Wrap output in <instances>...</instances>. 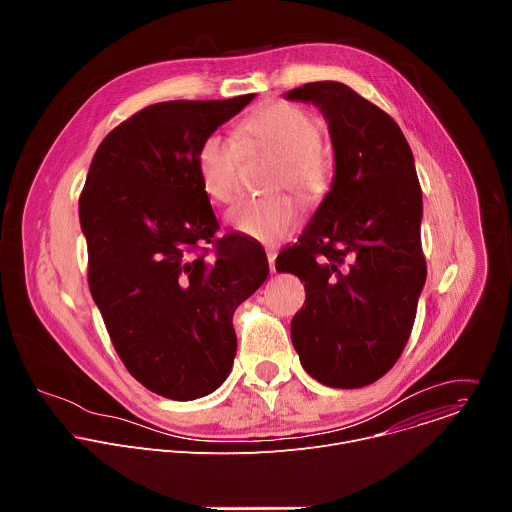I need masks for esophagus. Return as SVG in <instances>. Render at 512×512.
Here are the masks:
<instances>
[{
	"label": "esophagus",
	"instance_id": "obj_1",
	"mask_svg": "<svg viewBox=\"0 0 512 512\" xmlns=\"http://www.w3.org/2000/svg\"><path fill=\"white\" fill-rule=\"evenodd\" d=\"M275 257H277V253H275V251H267V261H269V269H271V273H275Z\"/></svg>",
	"mask_w": 512,
	"mask_h": 512
}]
</instances>
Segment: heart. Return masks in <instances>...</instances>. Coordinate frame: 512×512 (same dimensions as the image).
<instances>
[{
    "instance_id": "heart-1",
    "label": "heart",
    "mask_w": 512,
    "mask_h": 512,
    "mask_svg": "<svg viewBox=\"0 0 512 512\" xmlns=\"http://www.w3.org/2000/svg\"><path fill=\"white\" fill-rule=\"evenodd\" d=\"M241 135L281 156L273 188L289 186L306 202H316L328 192L332 166L320 148L322 125L306 109L287 101L267 103L241 123ZM237 164L239 145L233 137L212 131L200 141L194 166L210 200L229 202L235 196ZM298 218V204L287 194L245 198L227 212L233 231L265 245L285 241L298 227Z\"/></svg>"
}]
</instances>
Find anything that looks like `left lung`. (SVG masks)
I'll use <instances>...</instances> for the list:
<instances>
[{"mask_svg":"<svg viewBox=\"0 0 512 512\" xmlns=\"http://www.w3.org/2000/svg\"><path fill=\"white\" fill-rule=\"evenodd\" d=\"M285 99L316 105L334 148L332 188L275 261L306 283L291 342L318 383L358 389L399 360L427 275L413 154L399 125L342 83H308Z\"/></svg>","mask_w":512,"mask_h":512,"instance_id":"8db88e82","label":"left lung"}]
</instances>
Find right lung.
I'll list each match as a JSON object with an SVG mask.
<instances>
[{"instance_id": "obj_1", "label": "right lung", "mask_w": 512, "mask_h": 512, "mask_svg": "<svg viewBox=\"0 0 512 512\" xmlns=\"http://www.w3.org/2000/svg\"><path fill=\"white\" fill-rule=\"evenodd\" d=\"M253 99L141 109L101 141L79 200L91 296L111 342L131 377L166 399L192 401L225 383L233 314L269 273L253 241L214 237L194 166L200 141Z\"/></svg>"}]
</instances>
